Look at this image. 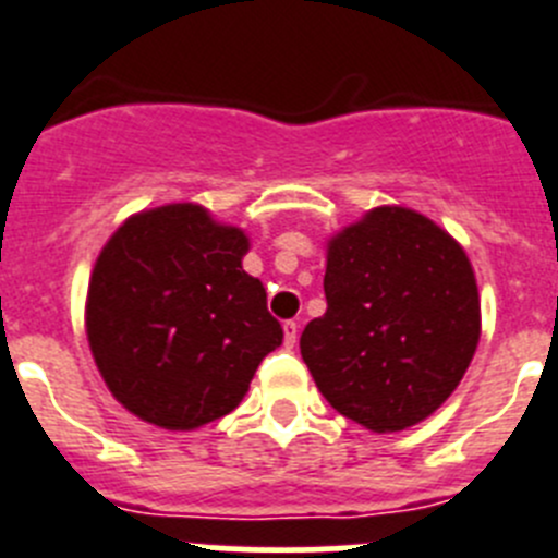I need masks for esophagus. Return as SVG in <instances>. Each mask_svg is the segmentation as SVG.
I'll return each instance as SVG.
<instances>
[{
  "mask_svg": "<svg viewBox=\"0 0 558 558\" xmlns=\"http://www.w3.org/2000/svg\"><path fill=\"white\" fill-rule=\"evenodd\" d=\"M298 333H300V326H298V323H294V319L283 323V342H286V348H294V342H298Z\"/></svg>",
  "mask_w": 558,
  "mask_h": 558,
  "instance_id": "obj_1",
  "label": "esophagus"
}]
</instances>
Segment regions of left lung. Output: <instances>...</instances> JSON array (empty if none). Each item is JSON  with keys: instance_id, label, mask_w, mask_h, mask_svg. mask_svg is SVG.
<instances>
[{"instance_id": "8db88e82", "label": "left lung", "mask_w": 558, "mask_h": 558, "mask_svg": "<svg viewBox=\"0 0 558 558\" xmlns=\"http://www.w3.org/2000/svg\"><path fill=\"white\" fill-rule=\"evenodd\" d=\"M328 308L300 337L317 390L371 433L429 418L481 342V294L463 246L401 205L373 207L326 241Z\"/></svg>"}]
</instances>
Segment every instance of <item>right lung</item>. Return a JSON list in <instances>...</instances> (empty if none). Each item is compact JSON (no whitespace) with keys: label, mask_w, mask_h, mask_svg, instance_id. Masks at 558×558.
<instances>
[{"label":"right lung","mask_w":558,"mask_h":558,"mask_svg":"<svg viewBox=\"0 0 558 558\" xmlns=\"http://www.w3.org/2000/svg\"><path fill=\"white\" fill-rule=\"evenodd\" d=\"M250 239L193 202L140 210L89 275L86 339L109 393L137 418L191 433L232 413L283 328L244 272Z\"/></svg>","instance_id":"obj_1"}]
</instances>
